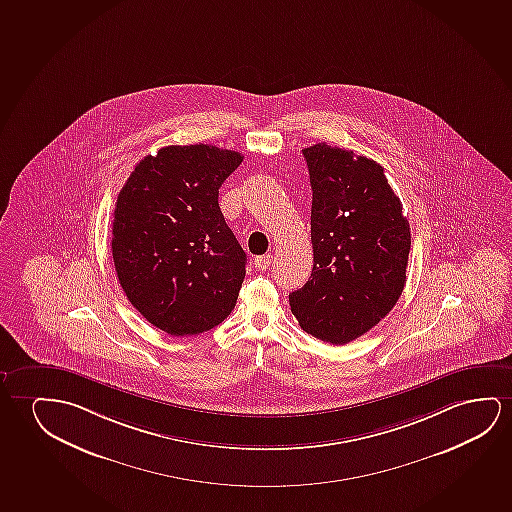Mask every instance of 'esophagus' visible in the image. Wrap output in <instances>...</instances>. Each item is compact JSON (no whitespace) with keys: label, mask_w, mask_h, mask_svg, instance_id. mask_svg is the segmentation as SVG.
<instances>
[{"label":"esophagus","mask_w":512,"mask_h":512,"mask_svg":"<svg viewBox=\"0 0 512 512\" xmlns=\"http://www.w3.org/2000/svg\"><path fill=\"white\" fill-rule=\"evenodd\" d=\"M271 262H273V255H260L257 259L253 260V264L255 267L259 269V271H266L267 267L271 266Z\"/></svg>","instance_id":"esophagus-1"}]
</instances>
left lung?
I'll return each instance as SVG.
<instances>
[{"mask_svg": "<svg viewBox=\"0 0 512 512\" xmlns=\"http://www.w3.org/2000/svg\"><path fill=\"white\" fill-rule=\"evenodd\" d=\"M312 183L313 269L289 294L303 331L356 340L393 310L407 282L410 225L384 167L326 142L303 149Z\"/></svg>", "mask_w": 512, "mask_h": 512, "instance_id": "obj_1", "label": "left lung"}]
</instances>
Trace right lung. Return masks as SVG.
I'll return each mask as SVG.
<instances>
[{"label": "right lung", "instance_id": "right-lung-1", "mask_svg": "<svg viewBox=\"0 0 512 512\" xmlns=\"http://www.w3.org/2000/svg\"><path fill=\"white\" fill-rule=\"evenodd\" d=\"M243 156L209 144L144 156L121 188L112 259L128 301L172 336L209 331L236 306L246 253L225 223L218 190Z\"/></svg>", "mask_w": 512, "mask_h": 512}]
</instances>
